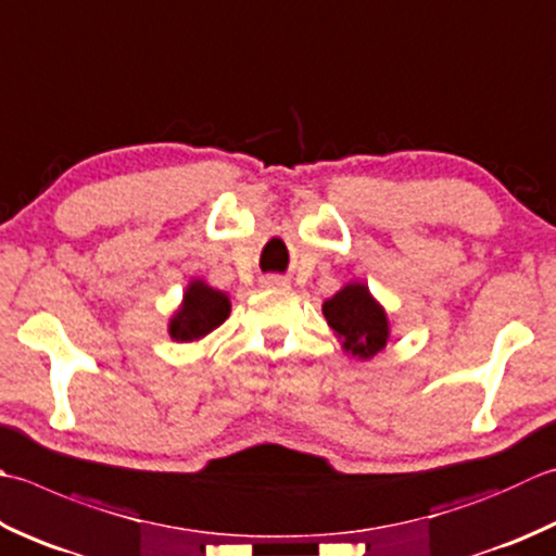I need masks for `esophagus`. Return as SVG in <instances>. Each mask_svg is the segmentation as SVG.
<instances>
[{"instance_id":"1","label":"esophagus","mask_w":556,"mask_h":556,"mask_svg":"<svg viewBox=\"0 0 556 556\" xmlns=\"http://www.w3.org/2000/svg\"><path fill=\"white\" fill-rule=\"evenodd\" d=\"M263 287H267V289H285L287 287V279L279 277V275H267V277H263Z\"/></svg>"}]
</instances>
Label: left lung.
Here are the masks:
<instances>
[{
	"mask_svg": "<svg viewBox=\"0 0 556 556\" xmlns=\"http://www.w3.org/2000/svg\"><path fill=\"white\" fill-rule=\"evenodd\" d=\"M323 315L346 354L371 362L386 350L390 318L364 281H346L340 291L325 299Z\"/></svg>",
	"mask_w": 556,
	"mask_h": 556,
	"instance_id": "obj_1",
	"label": "left lung"
}]
</instances>
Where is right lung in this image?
I'll use <instances>...</instances> for the list:
<instances>
[{
	"instance_id": "add662e5",
	"label": "right lung",
	"mask_w": 556,
	"mask_h": 556,
	"mask_svg": "<svg viewBox=\"0 0 556 556\" xmlns=\"http://www.w3.org/2000/svg\"><path fill=\"white\" fill-rule=\"evenodd\" d=\"M231 315V299L226 291L190 279L182 291L180 306L168 318V337L173 342H200Z\"/></svg>"
}]
</instances>
